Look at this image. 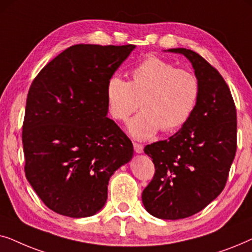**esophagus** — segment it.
I'll list each match as a JSON object with an SVG mask.
<instances>
[{"mask_svg":"<svg viewBox=\"0 0 252 252\" xmlns=\"http://www.w3.org/2000/svg\"><path fill=\"white\" fill-rule=\"evenodd\" d=\"M133 146H134V150H135V153H137V154L143 153V144L134 142V143H133Z\"/></svg>","mask_w":252,"mask_h":252,"instance_id":"34e87169","label":"esophagus"}]
</instances>
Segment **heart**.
I'll return each instance as SVG.
<instances>
[{"mask_svg":"<svg viewBox=\"0 0 252 252\" xmlns=\"http://www.w3.org/2000/svg\"><path fill=\"white\" fill-rule=\"evenodd\" d=\"M105 97L110 115L124 122L143 109L127 125L134 139L147 140L161 128L171 133L190 118L199 97V82L194 73L150 56L130 71L129 82L113 75L106 82Z\"/></svg>","mask_w":252,"mask_h":252,"instance_id":"1","label":"heart"}]
</instances>
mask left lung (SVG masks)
Wrapping results in <instances>:
<instances>
[{
    "label": "left lung",
    "instance_id": "left-lung-1",
    "mask_svg": "<svg viewBox=\"0 0 252 252\" xmlns=\"http://www.w3.org/2000/svg\"><path fill=\"white\" fill-rule=\"evenodd\" d=\"M167 51L190 62L199 97L179 132L144 148L155 164V175L144 188L142 202L156 218L177 220L199 212L225 188L236 153L237 123L232 94L219 72L195 51Z\"/></svg>",
    "mask_w": 252,
    "mask_h": 252
}]
</instances>
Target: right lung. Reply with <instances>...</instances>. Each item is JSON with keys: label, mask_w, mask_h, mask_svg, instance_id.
Masks as SVG:
<instances>
[{"label": "right lung", "mask_w": 252, "mask_h": 252, "mask_svg": "<svg viewBox=\"0 0 252 252\" xmlns=\"http://www.w3.org/2000/svg\"><path fill=\"white\" fill-rule=\"evenodd\" d=\"M134 49L75 44L31 85L23 125L25 174L54 212L94 216L105 204L111 175L132 159V142L106 117L105 88Z\"/></svg>", "instance_id": "1"}]
</instances>
